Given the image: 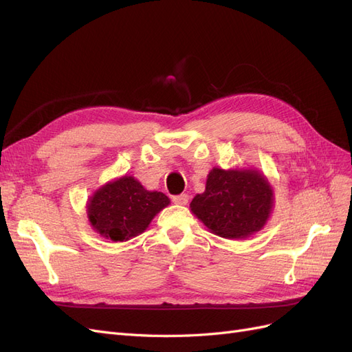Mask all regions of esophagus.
<instances>
[{
  "instance_id": "1",
  "label": "esophagus",
  "mask_w": 352,
  "mask_h": 352,
  "mask_svg": "<svg viewBox=\"0 0 352 352\" xmlns=\"http://www.w3.org/2000/svg\"><path fill=\"white\" fill-rule=\"evenodd\" d=\"M189 201V195L188 194H180V195H175L173 197V202L177 206H186Z\"/></svg>"
}]
</instances>
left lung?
<instances>
[{
	"label": "left lung",
	"mask_w": 352,
	"mask_h": 352,
	"mask_svg": "<svg viewBox=\"0 0 352 352\" xmlns=\"http://www.w3.org/2000/svg\"><path fill=\"white\" fill-rule=\"evenodd\" d=\"M273 210V189L258 170H223L207 176L206 190L195 195L190 211L216 235L248 238L261 230Z\"/></svg>",
	"instance_id": "obj_1"
}]
</instances>
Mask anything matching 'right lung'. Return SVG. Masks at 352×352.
<instances>
[{
    "label": "right lung",
    "mask_w": 352,
    "mask_h": 352,
    "mask_svg": "<svg viewBox=\"0 0 352 352\" xmlns=\"http://www.w3.org/2000/svg\"><path fill=\"white\" fill-rule=\"evenodd\" d=\"M168 204L163 192L146 190L133 176H123L95 190L87 212L95 232L113 242H123L142 233Z\"/></svg>",
    "instance_id": "right-lung-1"
}]
</instances>
